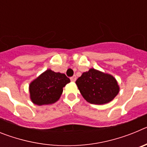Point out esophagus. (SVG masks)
I'll return each instance as SVG.
<instances>
[{
  "label": "esophagus",
  "instance_id": "1",
  "mask_svg": "<svg viewBox=\"0 0 147 147\" xmlns=\"http://www.w3.org/2000/svg\"><path fill=\"white\" fill-rule=\"evenodd\" d=\"M76 80V76H73L72 77H71V82H75Z\"/></svg>",
  "mask_w": 147,
  "mask_h": 147
}]
</instances>
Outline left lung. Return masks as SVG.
<instances>
[{"label":"left lung","mask_w":147,"mask_h":147,"mask_svg":"<svg viewBox=\"0 0 147 147\" xmlns=\"http://www.w3.org/2000/svg\"><path fill=\"white\" fill-rule=\"evenodd\" d=\"M76 84L83 98L93 105L111 102L119 92V86L112 75L90 68L77 79Z\"/></svg>","instance_id":"8db88e82"}]
</instances>
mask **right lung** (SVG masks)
Returning a JSON list of instances; mask_svg holds the SVG:
<instances>
[{
	"mask_svg": "<svg viewBox=\"0 0 147 147\" xmlns=\"http://www.w3.org/2000/svg\"><path fill=\"white\" fill-rule=\"evenodd\" d=\"M64 74L48 69L30 83V98L34 105H51L59 100L63 88L70 82Z\"/></svg>",
	"mask_w": 147,
	"mask_h": 147,
	"instance_id": "obj_1",
	"label": "right lung"
}]
</instances>
